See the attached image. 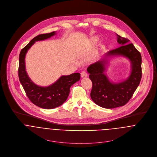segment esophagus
Wrapping results in <instances>:
<instances>
[{
	"mask_svg": "<svg viewBox=\"0 0 157 157\" xmlns=\"http://www.w3.org/2000/svg\"><path fill=\"white\" fill-rule=\"evenodd\" d=\"M87 75H88V74H87V73H86V71H82V72H81V77H82V78L86 77H87Z\"/></svg>",
	"mask_w": 157,
	"mask_h": 157,
	"instance_id": "34e87169",
	"label": "esophagus"
}]
</instances>
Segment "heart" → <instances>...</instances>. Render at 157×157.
I'll list each match as a JSON object with an SVG mask.
<instances>
[{"mask_svg":"<svg viewBox=\"0 0 157 157\" xmlns=\"http://www.w3.org/2000/svg\"><path fill=\"white\" fill-rule=\"evenodd\" d=\"M98 40V37H94L92 38L91 40H90V46H94V45H95V44L97 43Z\"/></svg>","mask_w":157,"mask_h":157,"instance_id":"b5f03b06","label":"heart"}]
</instances>
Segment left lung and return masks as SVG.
<instances>
[{"mask_svg":"<svg viewBox=\"0 0 157 157\" xmlns=\"http://www.w3.org/2000/svg\"><path fill=\"white\" fill-rule=\"evenodd\" d=\"M117 36V42L121 46L109 51L106 56H123L129 59L132 71L128 78L118 83L111 82L104 73L107 63L105 58L90 65L87 69L92 83L90 97L97 105L107 109L126 105L138 86L142 76L140 52L132 44H129V40L118 35Z\"/></svg>","mask_w":157,"mask_h":157,"instance_id":"obj_1","label":"left lung"}]
</instances>
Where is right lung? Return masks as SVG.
Here are the masks:
<instances>
[{"mask_svg": "<svg viewBox=\"0 0 157 157\" xmlns=\"http://www.w3.org/2000/svg\"><path fill=\"white\" fill-rule=\"evenodd\" d=\"M55 34V32H52L37 36L23 48L19 55V78L27 97L35 105L47 109L62 105L68 97L71 86L80 78V73H73L60 77L56 82L48 87H41L35 85L28 77L25 65L26 52L35 42L44 40Z\"/></svg>", "mask_w": 157, "mask_h": 157, "instance_id": "right-lung-1", "label": "right lung"}]
</instances>
